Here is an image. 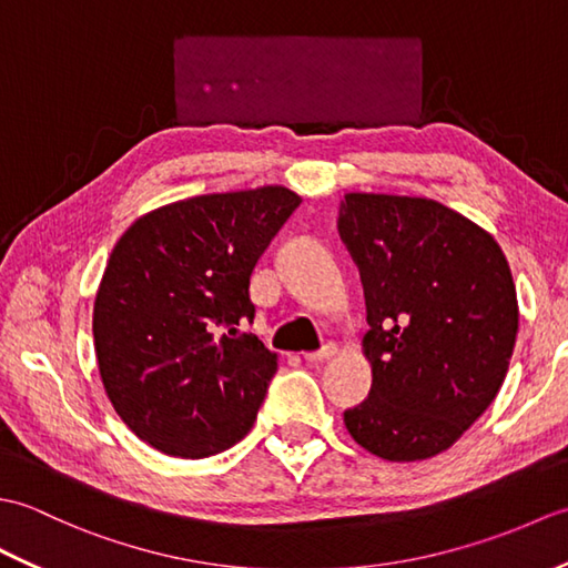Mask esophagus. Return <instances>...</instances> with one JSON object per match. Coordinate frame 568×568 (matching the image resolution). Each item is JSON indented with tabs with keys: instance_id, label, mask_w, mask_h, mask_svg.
Listing matches in <instances>:
<instances>
[{
	"instance_id": "obj_1",
	"label": "esophagus",
	"mask_w": 568,
	"mask_h": 568,
	"mask_svg": "<svg viewBox=\"0 0 568 568\" xmlns=\"http://www.w3.org/2000/svg\"><path fill=\"white\" fill-rule=\"evenodd\" d=\"M334 352H336L334 344H327V346L317 348V352L305 354V361H307V364H315V366H317V364H324V361H327V358H332Z\"/></svg>"
}]
</instances>
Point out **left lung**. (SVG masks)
Instances as JSON below:
<instances>
[{"label": "left lung", "mask_w": 568, "mask_h": 568, "mask_svg": "<svg viewBox=\"0 0 568 568\" xmlns=\"http://www.w3.org/2000/svg\"><path fill=\"white\" fill-rule=\"evenodd\" d=\"M336 226L364 283L373 368L346 429L388 462L437 456L508 373L520 320L510 265L488 232L425 197L348 192Z\"/></svg>", "instance_id": "left-lung-1"}]
</instances>
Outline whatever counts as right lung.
<instances>
[{
	"instance_id": "right-lung-1",
	"label": "right lung",
	"mask_w": 568,
	"mask_h": 568,
	"mask_svg": "<svg viewBox=\"0 0 568 568\" xmlns=\"http://www.w3.org/2000/svg\"><path fill=\"white\" fill-rule=\"evenodd\" d=\"M300 204L287 187L200 195L131 224L94 297L100 376L116 415L153 449L204 458L248 434L277 371L248 281Z\"/></svg>"
}]
</instances>
